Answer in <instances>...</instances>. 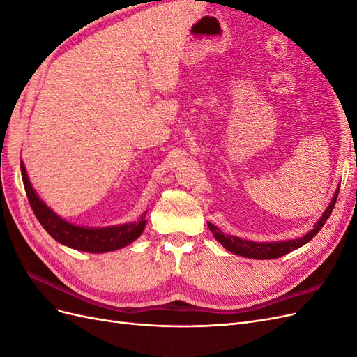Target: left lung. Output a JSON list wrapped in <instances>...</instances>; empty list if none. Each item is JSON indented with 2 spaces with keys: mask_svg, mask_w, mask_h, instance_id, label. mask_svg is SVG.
I'll return each mask as SVG.
<instances>
[{
  "mask_svg": "<svg viewBox=\"0 0 357 357\" xmlns=\"http://www.w3.org/2000/svg\"><path fill=\"white\" fill-rule=\"evenodd\" d=\"M338 192H340V189L335 192L329 207L326 208L325 213H323L321 219L316 223L314 228H312L307 235L301 236V238H296V240L278 241V243H255V241L241 240V238H238V236H234V235H225L219 228H215V226L211 225L210 222H208V228L213 232L214 238L218 240L226 248V250H229L234 255H240V256L250 257V259H277V257H282L290 252L296 250V248L302 247L310 240L314 238L317 232L323 228V225H325L326 220L329 219V215L335 207V202H337Z\"/></svg>",
  "mask_w": 357,
  "mask_h": 357,
  "instance_id": "obj_1",
  "label": "left lung"
}]
</instances>
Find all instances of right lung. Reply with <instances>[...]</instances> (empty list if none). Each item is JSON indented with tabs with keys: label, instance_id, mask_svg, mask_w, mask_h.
Instances as JSON below:
<instances>
[{
	"label": "right lung",
	"instance_id": "right-lung-1",
	"mask_svg": "<svg viewBox=\"0 0 357 357\" xmlns=\"http://www.w3.org/2000/svg\"><path fill=\"white\" fill-rule=\"evenodd\" d=\"M20 171H22V180L26 190V197L36 218L52 238H55L58 243L63 245H68L80 252L105 253L117 250V248H122L129 243L135 241L144 231L147 211L132 223L112 226V228H83V226L71 225L61 219L58 214L53 213L47 205L38 198L36 190L31 186L24 162H20Z\"/></svg>",
	"mask_w": 357,
	"mask_h": 357
}]
</instances>
